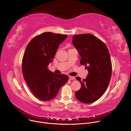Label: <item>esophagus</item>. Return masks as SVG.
Masks as SVG:
<instances>
[{
  "mask_svg": "<svg viewBox=\"0 0 131 131\" xmlns=\"http://www.w3.org/2000/svg\"><path fill=\"white\" fill-rule=\"evenodd\" d=\"M69 79L70 80H74L75 79V78L72 76H69Z\"/></svg>",
  "mask_w": 131,
  "mask_h": 131,
  "instance_id": "1",
  "label": "esophagus"
}]
</instances>
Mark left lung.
Masks as SVG:
<instances>
[{"label":"left lung","mask_w":131,"mask_h":131,"mask_svg":"<svg viewBox=\"0 0 131 131\" xmlns=\"http://www.w3.org/2000/svg\"><path fill=\"white\" fill-rule=\"evenodd\" d=\"M72 39L80 56V64L85 65L89 72L85 79L76 77L81 87L75 96L83 103H91L104 94L109 85L112 72L110 54L105 43L92 34L76 35Z\"/></svg>","instance_id":"8db88e82"}]
</instances>
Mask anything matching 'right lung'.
I'll return each mask as SVG.
<instances>
[{
    "label": "right lung",
    "mask_w": 131,
    "mask_h": 131,
    "mask_svg": "<svg viewBox=\"0 0 131 131\" xmlns=\"http://www.w3.org/2000/svg\"><path fill=\"white\" fill-rule=\"evenodd\" d=\"M67 37V35L46 32L35 37L26 47L22 60L23 74L33 95L40 100L54 98L68 81L67 75L55 74L48 69L59 45Z\"/></svg>",
    "instance_id": "obj_1"
}]
</instances>
